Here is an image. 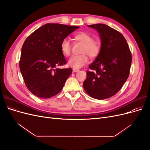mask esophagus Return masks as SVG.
Returning <instances> with one entry per match:
<instances>
[{"label":"esophagus","mask_w":150,"mask_h":150,"mask_svg":"<svg viewBox=\"0 0 150 150\" xmlns=\"http://www.w3.org/2000/svg\"><path fill=\"white\" fill-rule=\"evenodd\" d=\"M79 70L78 69H72V71H73V72H78Z\"/></svg>","instance_id":"obj_1"}]
</instances>
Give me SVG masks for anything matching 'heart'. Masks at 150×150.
<instances>
[{
	"label": "heart",
	"instance_id": "1",
	"mask_svg": "<svg viewBox=\"0 0 150 150\" xmlns=\"http://www.w3.org/2000/svg\"><path fill=\"white\" fill-rule=\"evenodd\" d=\"M75 39L83 42L82 53H86L91 57H96L100 51V46L99 44L93 40V38L91 35L86 33H81L75 35ZM61 52L66 56H69L71 54V46L69 40L64 38L62 40L60 44ZM86 54H83L78 56H72L68 60L67 65L73 69H79L87 64L88 57Z\"/></svg>",
	"mask_w": 150,
	"mask_h": 150
}]
</instances>
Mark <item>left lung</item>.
Segmentation results:
<instances>
[{"label": "left lung", "mask_w": 150, "mask_h": 150, "mask_svg": "<svg viewBox=\"0 0 150 150\" xmlns=\"http://www.w3.org/2000/svg\"><path fill=\"white\" fill-rule=\"evenodd\" d=\"M98 31L101 44L99 53L89 66L83 83L91 97L104 99L121 89L129 74L132 57L124 36L106 24L88 25Z\"/></svg>", "instance_id": "1"}]
</instances>
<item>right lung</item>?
I'll use <instances>...</instances> for the list:
<instances>
[{"mask_svg": "<svg viewBox=\"0 0 150 150\" xmlns=\"http://www.w3.org/2000/svg\"><path fill=\"white\" fill-rule=\"evenodd\" d=\"M79 28L48 23L25 39L21 49L20 71L27 88L35 96L49 98L64 87L72 70L57 67L66 63L60 44Z\"/></svg>", "mask_w": 150, "mask_h": 150, "instance_id": "add662e5", "label": "right lung"}]
</instances>
